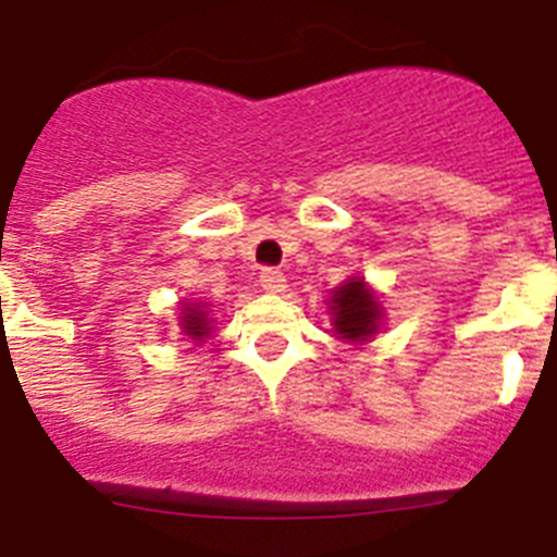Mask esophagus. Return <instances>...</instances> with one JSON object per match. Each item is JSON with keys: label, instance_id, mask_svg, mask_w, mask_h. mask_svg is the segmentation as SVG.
Returning <instances> with one entry per match:
<instances>
[{"label": "esophagus", "instance_id": "1", "mask_svg": "<svg viewBox=\"0 0 557 557\" xmlns=\"http://www.w3.org/2000/svg\"><path fill=\"white\" fill-rule=\"evenodd\" d=\"M259 282H262L264 293H270V295H282L284 289H287V278H284V275L278 273V270H273V268L262 270Z\"/></svg>", "mask_w": 557, "mask_h": 557}]
</instances>
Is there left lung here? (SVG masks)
I'll use <instances>...</instances> for the list:
<instances>
[{
	"label": "left lung",
	"instance_id": "left-lung-1",
	"mask_svg": "<svg viewBox=\"0 0 557 557\" xmlns=\"http://www.w3.org/2000/svg\"><path fill=\"white\" fill-rule=\"evenodd\" d=\"M329 295L332 298L326 301V307L332 314V329L339 339H346L351 346H362L382 332L385 307H382L376 289L362 275H351Z\"/></svg>",
	"mask_w": 557,
	"mask_h": 557
}]
</instances>
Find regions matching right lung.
Masks as SVG:
<instances>
[{
    "label": "right lung",
    "instance_id": "obj_1",
    "mask_svg": "<svg viewBox=\"0 0 557 557\" xmlns=\"http://www.w3.org/2000/svg\"><path fill=\"white\" fill-rule=\"evenodd\" d=\"M211 304L209 301H181V318H178V326L181 332H184V337H189L195 346H200V343H206V339L211 337V332H214V326H211V312H209Z\"/></svg>",
    "mask_w": 557,
    "mask_h": 557
}]
</instances>
